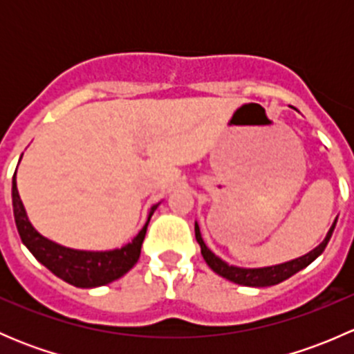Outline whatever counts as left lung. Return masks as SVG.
<instances>
[{
	"label": "left lung",
	"mask_w": 354,
	"mask_h": 354,
	"mask_svg": "<svg viewBox=\"0 0 354 354\" xmlns=\"http://www.w3.org/2000/svg\"><path fill=\"white\" fill-rule=\"evenodd\" d=\"M335 223H337V219L332 223L329 233L326 234V238H324L322 243L317 246V248H313L312 252L306 253V255L298 257V259L289 260V262H284V263H277V266L259 267V269H245V267L230 266V263L224 262L223 259H219L216 253L210 252V250L207 248V245L203 243L202 234H200V227L197 223H195V238H197V241L200 245V252H202L203 260H205L207 266H209L214 272L219 274V276L224 277V279L231 281V283L241 284V286L266 288V286H274V284H279V283H283V281L289 279V277L295 276L296 272H299L301 269L308 267L310 263L317 259V257L322 255V252L326 250L327 243H329L332 233H334Z\"/></svg>",
	"instance_id": "obj_1"
}]
</instances>
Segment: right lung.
<instances>
[{
    "mask_svg": "<svg viewBox=\"0 0 354 354\" xmlns=\"http://www.w3.org/2000/svg\"><path fill=\"white\" fill-rule=\"evenodd\" d=\"M22 159V157H20ZM17 171L12 181L13 216H15L17 230H19L22 243L30 250L32 255L44 267H48L55 276L65 283L77 288H97L120 279L128 272L140 257L142 243L147 233L149 221L159 203L152 205L147 223L138 231L137 236L121 248L108 250V252H87V250H73L62 246L42 236L28 221L25 207L17 190Z\"/></svg>",
    "mask_w": 354,
    "mask_h": 354,
    "instance_id": "obj_1",
    "label": "right lung"
}]
</instances>
